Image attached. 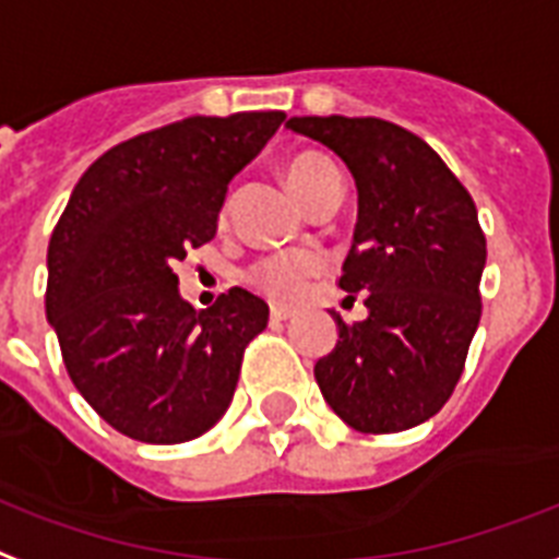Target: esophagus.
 Here are the masks:
<instances>
[{
    "label": "esophagus",
    "mask_w": 559,
    "mask_h": 559,
    "mask_svg": "<svg viewBox=\"0 0 559 559\" xmlns=\"http://www.w3.org/2000/svg\"><path fill=\"white\" fill-rule=\"evenodd\" d=\"M294 318V309L288 306H271V320H288Z\"/></svg>",
    "instance_id": "1"
}]
</instances>
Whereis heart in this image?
<instances>
[{
	"mask_svg": "<svg viewBox=\"0 0 559 559\" xmlns=\"http://www.w3.org/2000/svg\"><path fill=\"white\" fill-rule=\"evenodd\" d=\"M338 180V168L320 154H297L285 166V183L302 206H309L329 183ZM314 274H318V259L311 253H276L250 267V283L276 300H292Z\"/></svg>",
	"mask_w": 559,
	"mask_h": 559,
	"instance_id": "b5f03b06",
	"label": "heart"
}]
</instances>
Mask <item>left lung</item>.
I'll return each instance as SVG.
<instances>
[{
  "mask_svg": "<svg viewBox=\"0 0 559 559\" xmlns=\"http://www.w3.org/2000/svg\"><path fill=\"white\" fill-rule=\"evenodd\" d=\"M356 177L358 221L338 285L365 294L361 323L314 365L323 400L365 435L405 431L443 408L481 320L478 210L435 148L373 116H294Z\"/></svg>",
  "mask_w": 559,
  "mask_h": 559,
  "instance_id": "8db88e82",
  "label": "left lung"
}]
</instances>
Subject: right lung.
Listing matches in <instances>:
<instances>
[{
	"label": "right lung",
	"instance_id": "right-lung-1",
	"mask_svg": "<svg viewBox=\"0 0 559 559\" xmlns=\"http://www.w3.org/2000/svg\"><path fill=\"white\" fill-rule=\"evenodd\" d=\"M283 110L189 116L95 159L49 241L46 318L63 365L104 423L142 443H186L230 408L267 302L230 288L192 309L171 271L215 236L227 183Z\"/></svg>",
	"mask_w": 559,
	"mask_h": 559
}]
</instances>
